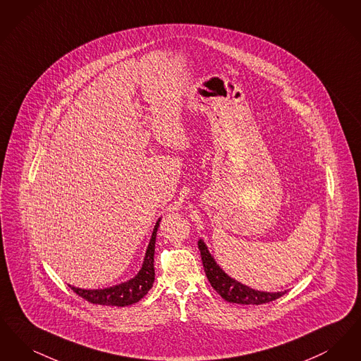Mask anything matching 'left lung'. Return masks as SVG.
<instances>
[{"label": "left lung", "instance_id": "8db88e82", "mask_svg": "<svg viewBox=\"0 0 361 361\" xmlns=\"http://www.w3.org/2000/svg\"><path fill=\"white\" fill-rule=\"evenodd\" d=\"M199 250L202 255V261L204 267L207 279L211 283L212 288L218 292L224 300L238 305H264L269 303L272 300L279 299L287 291L281 292H264L253 290L240 281L231 279L230 276L226 275L222 268L216 264V261L208 252L206 243L202 240L197 242Z\"/></svg>", "mask_w": 361, "mask_h": 361}]
</instances>
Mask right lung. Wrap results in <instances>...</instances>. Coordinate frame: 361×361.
<instances>
[{"label":"right lung","instance_id":"obj_1","mask_svg":"<svg viewBox=\"0 0 361 361\" xmlns=\"http://www.w3.org/2000/svg\"><path fill=\"white\" fill-rule=\"evenodd\" d=\"M158 226H159V219L155 224L152 238L146 250V256L143 259V265L134 279L114 287L103 288V290H82L73 286H70V288L78 296L84 298L85 300L93 305L124 307L139 302L153 287V283H154V247Z\"/></svg>","mask_w":361,"mask_h":361}]
</instances>
